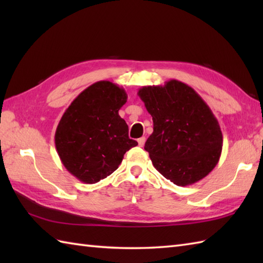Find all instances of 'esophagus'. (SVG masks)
I'll use <instances>...</instances> for the list:
<instances>
[{
	"label": "esophagus",
	"mask_w": 263,
	"mask_h": 263,
	"mask_svg": "<svg viewBox=\"0 0 263 263\" xmlns=\"http://www.w3.org/2000/svg\"><path fill=\"white\" fill-rule=\"evenodd\" d=\"M144 142H146V138H144V137L138 139V143H139V146H140V147L144 146Z\"/></svg>",
	"instance_id": "1"
}]
</instances>
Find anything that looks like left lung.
<instances>
[{
	"mask_svg": "<svg viewBox=\"0 0 263 263\" xmlns=\"http://www.w3.org/2000/svg\"><path fill=\"white\" fill-rule=\"evenodd\" d=\"M153 116L154 132L144 144L153 165L178 186L202 180L215 168L222 148L219 123L193 88L178 80L139 89Z\"/></svg>",
	"mask_w": 263,
	"mask_h": 263,
	"instance_id": "1",
	"label": "left lung"
}]
</instances>
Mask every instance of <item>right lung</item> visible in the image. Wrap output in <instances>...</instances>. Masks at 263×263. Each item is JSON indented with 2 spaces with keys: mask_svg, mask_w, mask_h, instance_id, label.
<instances>
[{
  "mask_svg": "<svg viewBox=\"0 0 263 263\" xmlns=\"http://www.w3.org/2000/svg\"><path fill=\"white\" fill-rule=\"evenodd\" d=\"M123 88L98 81L79 93L64 111L55 132V147L64 167L78 180L97 183L119 168L138 142L119 115L126 103Z\"/></svg>",
  "mask_w": 263,
  "mask_h": 263,
  "instance_id": "1",
  "label": "right lung"
}]
</instances>
